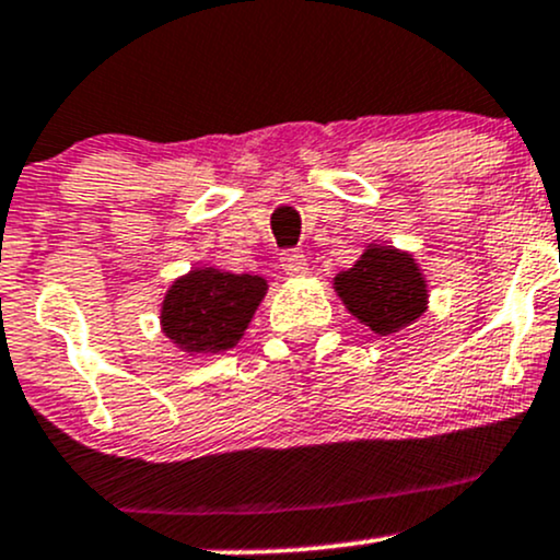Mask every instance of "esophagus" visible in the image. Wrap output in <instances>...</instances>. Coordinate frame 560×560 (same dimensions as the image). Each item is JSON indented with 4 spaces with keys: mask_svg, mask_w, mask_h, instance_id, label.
I'll return each mask as SVG.
<instances>
[{
    "mask_svg": "<svg viewBox=\"0 0 560 560\" xmlns=\"http://www.w3.org/2000/svg\"><path fill=\"white\" fill-rule=\"evenodd\" d=\"M280 267L285 269V275H304L306 272V256L302 254V250H282Z\"/></svg>",
    "mask_w": 560,
    "mask_h": 560,
    "instance_id": "1",
    "label": "esophagus"
}]
</instances>
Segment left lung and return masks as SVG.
Wrapping results in <instances>:
<instances>
[{"label": "left lung", "mask_w": 560, "mask_h": 560, "mask_svg": "<svg viewBox=\"0 0 560 560\" xmlns=\"http://www.w3.org/2000/svg\"><path fill=\"white\" fill-rule=\"evenodd\" d=\"M334 288L347 310L374 334L389 336L411 326L427 310V280L417 261L389 245H369Z\"/></svg>", "instance_id": "obj_1"}]
</instances>
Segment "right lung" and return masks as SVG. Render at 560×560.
<instances>
[{
  "label": "right lung",
  "instance_id": "1",
  "mask_svg": "<svg viewBox=\"0 0 560 560\" xmlns=\"http://www.w3.org/2000/svg\"><path fill=\"white\" fill-rule=\"evenodd\" d=\"M267 293L258 275H232L206 267L178 278L162 302V330L184 352L215 354L243 339Z\"/></svg>",
  "mask_w": 560,
  "mask_h": 560
}]
</instances>
